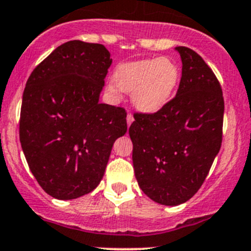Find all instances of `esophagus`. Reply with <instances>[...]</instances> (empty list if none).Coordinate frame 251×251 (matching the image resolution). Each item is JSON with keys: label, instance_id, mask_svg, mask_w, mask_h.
Wrapping results in <instances>:
<instances>
[{"label": "esophagus", "instance_id": "34e87169", "mask_svg": "<svg viewBox=\"0 0 251 251\" xmlns=\"http://www.w3.org/2000/svg\"><path fill=\"white\" fill-rule=\"evenodd\" d=\"M126 121H127V125L130 126L131 124L133 123V115L131 113L127 114V116H126Z\"/></svg>", "mask_w": 251, "mask_h": 251}]
</instances>
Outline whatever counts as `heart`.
Returning <instances> with one entry per match:
<instances>
[{"mask_svg":"<svg viewBox=\"0 0 251 251\" xmlns=\"http://www.w3.org/2000/svg\"><path fill=\"white\" fill-rule=\"evenodd\" d=\"M179 78L178 67L169 58H153L119 65L108 88L132 92V102L143 113H155L170 100Z\"/></svg>","mask_w":251,"mask_h":251,"instance_id":"heart-1","label":"heart"}]
</instances>
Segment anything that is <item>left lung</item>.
<instances>
[{
	"label": "left lung",
	"mask_w": 251,
	"mask_h": 251,
	"mask_svg": "<svg viewBox=\"0 0 251 251\" xmlns=\"http://www.w3.org/2000/svg\"><path fill=\"white\" fill-rule=\"evenodd\" d=\"M182 76L160 110L136 113L128 128L138 186L151 201L179 205L204 183L222 143V88L203 58L179 46Z\"/></svg>",
	"instance_id": "8db88e82"
}]
</instances>
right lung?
Instances as JSON below:
<instances>
[{"instance_id":"right-lung-1","label":"right lung","mask_w":251,"mask_h":251,"mask_svg":"<svg viewBox=\"0 0 251 251\" xmlns=\"http://www.w3.org/2000/svg\"><path fill=\"white\" fill-rule=\"evenodd\" d=\"M110 65L103 45L74 40L55 48L27 78L20 143L32 175L53 198L92 192L114 142L127 131L125 109L100 103Z\"/></svg>"}]
</instances>
